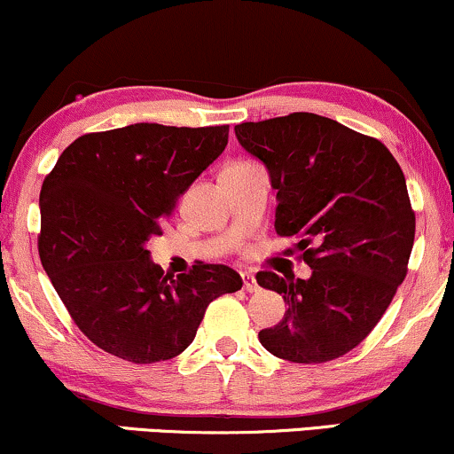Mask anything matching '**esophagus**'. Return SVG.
<instances>
[{
  "label": "esophagus",
  "instance_id": "obj_1",
  "mask_svg": "<svg viewBox=\"0 0 454 454\" xmlns=\"http://www.w3.org/2000/svg\"><path fill=\"white\" fill-rule=\"evenodd\" d=\"M241 279H243V289L245 292H258L260 289V286H258V281H255V277H254V272H249V270H243L241 272Z\"/></svg>",
  "mask_w": 454,
  "mask_h": 454
}]
</instances>
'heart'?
Listing matches in <instances>:
<instances>
[{"label": "heart", "instance_id": "heart-1", "mask_svg": "<svg viewBox=\"0 0 454 454\" xmlns=\"http://www.w3.org/2000/svg\"><path fill=\"white\" fill-rule=\"evenodd\" d=\"M237 165H247V162H234V165H228V167H237Z\"/></svg>", "mask_w": 454, "mask_h": 454}]
</instances>
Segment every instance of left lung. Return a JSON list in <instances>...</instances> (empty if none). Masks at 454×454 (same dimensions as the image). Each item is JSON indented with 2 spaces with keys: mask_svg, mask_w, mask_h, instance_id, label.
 <instances>
[{
  "mask_svg": "<svg viewBox=\"0 0 454 454\" xmlns=\"http://www.w3.org/2000/svg\"><path fill=\"white\" fill-rule=\"evenodd\" d=\"M239 144L269 168L275 231L296 237L309 279L258 272L287 310L262 330V347L296 364L342 357L364 340L408 272L414 211L397 160L379 139L317 116L234 127Z\"/></svg>",
  "mask_w": 454,
  "mask_h": 454,
  "instance_id": "8db88e82",
  "label": "left lung"
}]
</instances>
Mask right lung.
I'll use <instances>...</instances> for the list:
<instances>
[{
  "instance_id": "1",
  "label": "right lung",
  "mask_w": 454,
  "mask_h": 454,
  "mask_svg": "<svg viewBox=\"0 0 454 454\" xmlns=\"http://www.w3.org/2000/svg\"><path fill=\"white\" fill-rule=\"evenodd\" d=\"M226 144L228 124L139 122L82 135L43 179L42 266L74 324L106 353L171 359L194 340L209 302L241 289L231 266L196 262L173 277L145 249Z\"/></svg>"
}]
</instances>
